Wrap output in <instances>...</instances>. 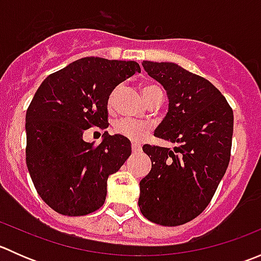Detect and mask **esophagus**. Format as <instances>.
<instances>
[{"instance_id": "obj_1", "label": "esophagus", "mask_w": 261, "mask_h": 261, "mask_svg": "<svg viewBox=\"0 0 261 261\" xmlns=\"http://www.w3.org/2000/svg\"><path fill=\"white\" fill-rule=\"evenodd\" d=\"M131 150H133V152H140L141 151V145H140V144L133 143V144H131Z\"/></svg>"}]
</instances>
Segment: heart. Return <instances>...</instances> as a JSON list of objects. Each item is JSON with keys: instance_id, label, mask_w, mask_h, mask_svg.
I'll list each match as a JSON object with an SVG mask.
<instances>
[{"instance_id": "obj_1", "label": "heart", "mask_w": 261, "mask_h": 261, "mask_svg": "<svg viewBox=\"0 0 261 261\" xmlns=\"http://www.w3.org/2000/svg\"><path fill=\"white\" fill-rule=\"evenodd\" d=\"M141 93H143V97L145 98L146 102L151 101V99L156 98V97H162L163 98V91L159 86L156 84H143L141 86ZM116 96H117V89L112 92L110 94L109 98V107L112 109L116 101ZM114 130L116 134L123 136V138H127L128 140L139 141L146 135L147 131H149V127L145 125V123H139L134 122V121L130 120H120L118 122H116L114 126Z\"/></svg>"}]
</instances>
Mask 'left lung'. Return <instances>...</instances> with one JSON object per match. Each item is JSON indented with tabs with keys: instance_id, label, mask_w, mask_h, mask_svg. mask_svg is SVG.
<instances>
[{
	"instance_id": "8db88e82",
	"label": "left lung",
	"mask_w": 261,
	"mask_h": 261,
	"mask_svg": "<svg viewBox=\"0 0 261 261\" xmlns=\"http://www.w3.org/2000/svg\"><path fill=\"white\" fill-rule=\"evenodd\" d=\"M143 67L164 87L169 98L168 114L154 135L177 146H143L151 170L140 181L139 207L151 222L179 226L204 211L225 175L233 112L206 78L174 63L144 60Z\"/></svg>"
}]
</instances>
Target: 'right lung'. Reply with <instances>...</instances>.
I'll return each instance as SVG.
<instances>
[{
	"label": "right lung",
	"instance_id": "right-lung-1",
	"mask_svg": "<svg viewBox=\"0 0 261 261\" xmlns=\"http://www.w3.org/2000/svg\"><path fill=\"white\" fill-rule=\"evenodd\" d=\"M140 73L136 62L87 57L44 80L26 111V165L44 202L64 216H84L105 203L107 179L131 155L127 138L83 140L109 127L107 102L116 86Z\"/></svg>",
	"mask_w": 261,
	"mask_h": 261
}]
</instances>
